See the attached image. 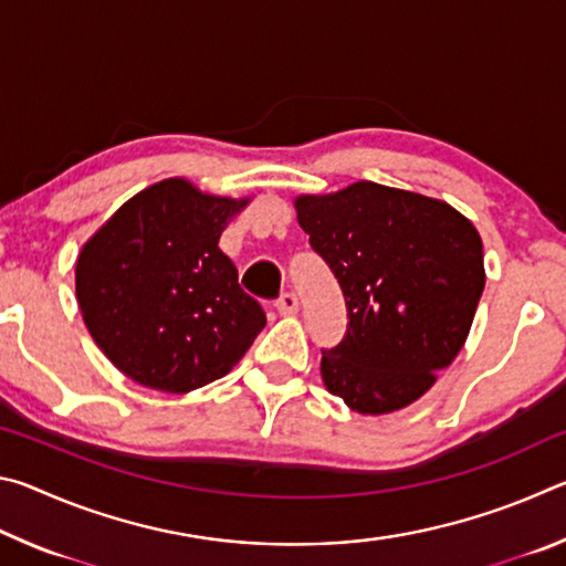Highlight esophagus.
I'll list each match as a JSON object with an SVG mask.
<instances>
[{
	"mask_svg": "<svg viewBox=\"0 0 566 566\" xmlns=\"http://www.w3.org/2000/svg\"><path fill=\"white\" fill-rule=\"evenodd\" d=\"M276 312L284 314V317H292V314L300 312V300H296V294L292 292L282 294L280 300H276Z\"/></svg>",
	"mask_w": 566,
	"mask_h": 566,
	"instance_id": "obj_1",
	"label": "esophagus"
}]
</instances>
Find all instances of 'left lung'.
<instances>
[{"instance_id": "obj_1", "label": "left lung", "mask_w": 566, "mask_h": 566, "mask_svg": "<svg viewBox=\"0 0 566 566\" xmlns=\"http://www.w3.org/2000/svg\"><path fill=\"white\" fill-rule=\"evenodd\" d=\"M296 222L347 302V334L322 352V381L359 415L424 397L454 361L484 290L482 237L442 199L354 181L300 195Z\"/></svg>"}]
</instances>
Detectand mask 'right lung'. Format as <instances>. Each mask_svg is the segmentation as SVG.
<instances>
[{
  "label": "right lung",
  "instance_id": "1",
  "mask_svg": "<svg viewBox=\"0 0 566 566\" xmlns=\"http://www.w3.org/2000/svg\"><path fill=\"white\" fill-rule=\"evenodd\" d=\"M252 197H219L185 177L127 199L76 256V304L92 339L124 377L187 395L224 377L266 317L219 249Z\"/></svg>",
  "mask_w": 566,
  "mask_h": 566
}]
</instances>
